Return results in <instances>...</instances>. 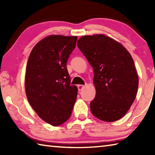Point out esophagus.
<instances>
[{
  "label": "esophagus",
  "mask_w": 155,
  "mask_h": 155,
  "mask_svg": "<svg viewBox=\"0 0 155 155\" xmlns=\"http://www.w3.org/2000/svg\"><path fill=\"white\" fill-rule=\"evenodd\" d=\"M77 87H78V91H81L83 90V89L85 87V85H78V86H77Z\"/></svg>",
  "instance_id": "34e87169"
}]
</instances>
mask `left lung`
Listing matches in <instances>:
<instances>
[{"label": "left lung", "instance_id": "8db88e82", "mask_svg": "<svg viewBox=\"0 0 155 155\" xmlns=\"http://www.w3.org/2000/svg\"><path fill=\"white\" fill-rule=\"evenodd\" d=\"M77 46L92 66L96 96L90 110L104 122L127 114L137 92L139 78L134 61L121 44L102 34L82 36Z\"/></svg>", "mask_w": 155, "mask_h": 155}]
</instances>
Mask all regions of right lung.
Here are the masks:
<instances>
[{"label": "right lung", "mask_w": 155, "mask_h": 155, "mask_svg": "<svg viewBox=\"0 0 155 155\" xmlns=\"http://www.w3.org/2000/svg\"><path fill=\"white\" fill-rule=\"evenodd\" d=\"M77 40V36H48L34 46L28 59V101L41 119L54 127L69 119L77 100L78 89L70 85L66 68Z\"/></svg>", "instance_id": "obj_1"}]
</instances>
